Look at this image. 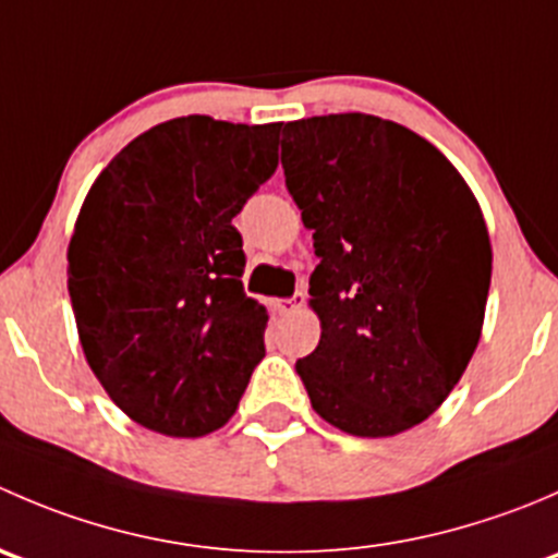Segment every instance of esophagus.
<instances>
[{
	"instance_id": "34e87169",
	"label": "esophagus",
	"mask_w": 558,
	"mask_h": 558,
	"mask_svg": "<svg viewBox=\"0 0 558 558\" xmlns=\"http://www.w3.org/2000/svg\"><path fill=\"white\" fill-rule=\"evenodd\" d=\"M305 307V294H294L289 296V300H275V311H278L280 315H289V313H296Z\"/></svg>"
}]
</instances>
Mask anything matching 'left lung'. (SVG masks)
<instances>
[{"label": "left lung", "mask_w": 558, "mask_h": 558, "mask_svg": "<svg viewBox=\"0 0 558 558\" xmlns=\"http://www.w3.org/2000/svg\"><path fill=\"white\" fill-rule=\"evenodd\" d=\"M280 161L320 258V340L296 362L313 410L353 437L413 429L481 340L492 286L481 205L429 140L364 112L283 123Z\"/></svg>", "instance_id": "obj_1"}]
</instances>
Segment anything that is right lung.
<instances>
[{"label":"right lung","mask_w":558,"mask_h":558,"mask_svg":"<svg viewBox=\"0 0 558 558\" xmlns=\"http://www.w3.org/2000/svg\"><path fill=\"white\" fill-rule=\"evenodd\" d=\"M278 132L172 118L116 154L83 199L66 247L77 337L107 397L145 429H221L264 359L267 307L243 289L232 218L278 167Z\"/></svg>","instance_id":"1"}]
</instances>
